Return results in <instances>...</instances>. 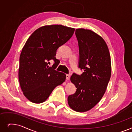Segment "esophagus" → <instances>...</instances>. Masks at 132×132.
Returning <instances> with one entry per match:
<instances>
[{"mask_svg": "<svg viewBox=\"0 0 132 132\" xmlns=\"http://www.w3.org/2000/svg\"><path fill=\"white\" fill-rule=\"evenodd\" d=\"M70 77H71V76L70 75V74H66V79L67 80H69L70 78Z\"/></svg>", "mask_w": 132, "mask_h": 132, "instance_id": "esophagus-1", "label": "esophagus"}]
</instances>
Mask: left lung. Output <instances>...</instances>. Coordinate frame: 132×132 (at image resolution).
Returning a JSON list of instances; mask_svg holds the SVG:
<instances>
[{
  "instance_id": "1",
  "label": "left lung",
  "mask_w": 132,
  "mask_h": 132,
  "mask_svg": "<svg viewBox=\"0 0 132 132\" xmlns=\"http://www.w3.org/2000/svg\"><path fill=\"white\" fill-rule=\"evenodd\" d=\"M76 35L79 48V67L81 75L73 74L71 82L77 88L68 97L73 110L87 112L93 108L104 95L111 76V56L107 45L101 36L90 30L78 28Z\"/></svg>"
}]
</instances>
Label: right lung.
I'll use <instances>...</instances> for the list:
<instances>
[{
    "label": "right lung",
    "instance_id": "add662e5",
    "mask_svg": "<svg viewBox=\"0 0 132 132\" xmlns=\"http://www.w3.org/2000/svg\"><path fill=\"white\" fill-rule=\"evenodd\" d=\"M74 31L75 28L61 25H45L27 39L20 55L18 77L22 92L31 102L45 101L57 86L65 81L66 74L55 70L59 61L55 55ZM51 60L55 61L52 67L48 65Z\"/></svg>",
    "mask_w": 132,
    "mask_h": 132
}]
</instances>
